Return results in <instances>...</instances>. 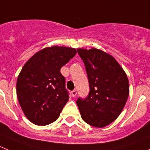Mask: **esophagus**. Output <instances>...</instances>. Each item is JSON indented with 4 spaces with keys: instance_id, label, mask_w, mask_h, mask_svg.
<instances>
[{
    "instance_id": "esophagus-1",
    "label": "esophagus",
    "mask_w": 150,
    "mask_h": 150,
    "mask_svg": "<svg viewBox=\"0 0 150 150\" xmlns=\"http://www.w3.org/2000/svg\"><path fill=\"white\" fill-rule=\"evenodd\" d=\"M76 94H77V92H76V90H74V91H71V95H72L73 97H75L76 96Z\"/></svg>"
}]
</instances>
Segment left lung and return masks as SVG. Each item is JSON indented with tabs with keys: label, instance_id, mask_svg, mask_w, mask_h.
<instances>
[{
	"label": "left lung",
	"instance_id": "obj_1",
	"mask_svg": "<svg viewBox=\"0 0 150 150\" xmlns=\"http://www.w3.org/2000/svg\"><path fill=\"white\" fill-rule=\"evenodd\" d=\"M85 66L89 93L79 97L76 105L86 123L104 127L118 118L129 96L127 76L117 61L107 53L96 49H77Z\"/></svg>",
	"mask_w": 150,
	"mask_h": 150
}]
</instances>
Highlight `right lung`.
<instances>
[{
    "mask_svg": "<svg viewBox=\"0 0 150 150\" xmlns=\"http://www.w3.org/2000/svg\"><path fill=\"white\" fill-rule=\"evenodd\" d=\"M76 54L75 48L52 46L31 57L17 81V96L27 119L39 126L59 118L69 99L60 69Z\"/></svg>",
    "mask_w": 150,
    "mask_h": 150,
    "instance_id": "add662e5",
    "label": "right lung"
}]
</instances>
